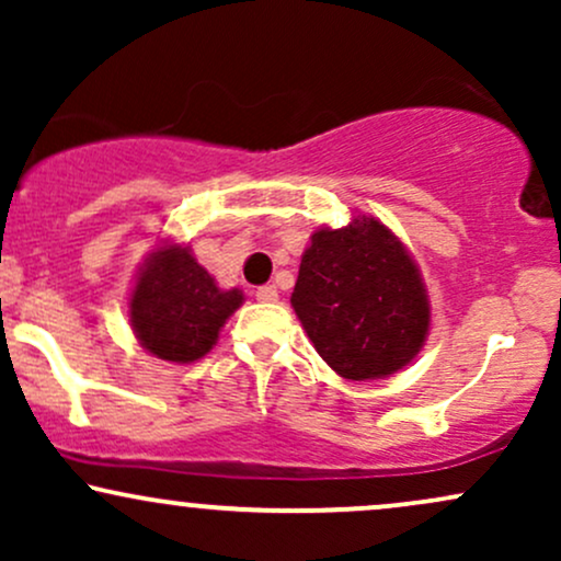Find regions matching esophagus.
Segmentation results:
<instances>
[{"mask_svg": "<svg viewBox=\"0 0 561 561\" xmlns=\"http://www.w3.org/2000/svg\"><path fill=\"white\" fill-rule=\"evenodd\" d=\"M255 298H259L261 302H276V298H279V293H276L274 285H263L255 289Z\"/></svg>", "mask_w": 561, "mask_h": 561, "instance_id": "esophagus-1", "label": "esophagus"}]
</instances>
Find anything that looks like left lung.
<instances>
[{"label": "left lung", "instance_id": "1", "mask_svg": "<svg viewBox=\"0 0 561 561\" xmlns=\"http://www.w3.org/2000/svg\"><path fill=\"white\" fill-rule=\"evenodd\" d=\"M289 302L319 356L356 382L403 369L430 330L414 259L385 224L366 216L313 231Z\"/></svg>", "mask_w": 561, "mask_h": 561}]
</instances>
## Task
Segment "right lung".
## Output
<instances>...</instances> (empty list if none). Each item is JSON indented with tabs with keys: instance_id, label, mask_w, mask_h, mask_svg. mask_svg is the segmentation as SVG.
I'll return each instance as SVG.
<instances>
[{
	"instance_id": "obj_1",
	"label": "right lung",
	"mask_w": 561,
	"mask_h": 561,
	"mask_svg": "<svg viewBox=\"0 0 561 561\" xmlns=\"http://www.w3.org/2000/svg\"><path fill=\"white\" fill-rule=\"evenodd\" d=\"M242 300L240 289L218 287L190 248L163 244L139 268L128 317L145 351L163 362L190 364L216 345Z\"/></svg>"
}]
</instances>
